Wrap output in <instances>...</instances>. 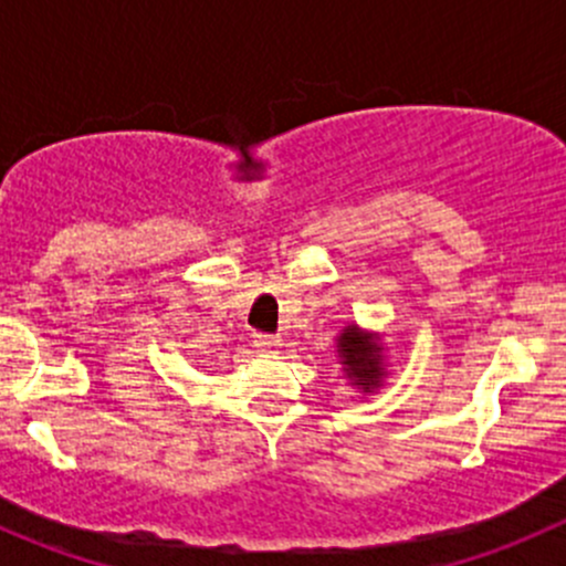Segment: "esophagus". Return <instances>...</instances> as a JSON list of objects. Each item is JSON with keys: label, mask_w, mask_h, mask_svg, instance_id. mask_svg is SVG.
<instances>
[{"label": "esophagus", "mask_w": 566, "mask_h": 566, "mask_svg": "<svg viewBox=\"0 0 566 566\" xmlns=\"http://www.w3.org/2000/svg\"><path fill=\"white\" fill-rule=\"evenodd\" d=\"M254 347L256 350H265V353H273V350H279V345H282V339H279V336H273V334H254Z\"/></svg>", "instance_id": "obj_1"}]
</instances>
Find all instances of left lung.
I'll return each instance as SVG.
<instances>
[{
  "instance_id": "obj_1",
  "label": "left lung",
  "mask_w": 566,
  "mask_h": 566,
  "mask_svg": "<svg viewBox=\"0 0 566 566\" xmlns=\"http://www.w3.org/2000/svg\"><path fill=\"white\" fill-rule=\"evenodd\" d=\"M336 353L345 375L361 391H375L384 384V342L378 334H367L356 323L345 325L336 336Z\"/></svg>"
}]
</instances>
